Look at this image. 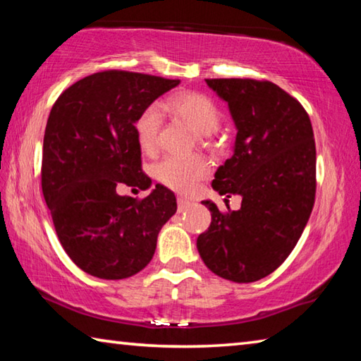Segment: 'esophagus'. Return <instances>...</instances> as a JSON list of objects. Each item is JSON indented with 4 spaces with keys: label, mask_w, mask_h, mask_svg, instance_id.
<instances>
[{
    "label": "esophagus",
    "mask_w": 361,
    "mask_h": 361,
    "mask_svg": "<svg viewBox=\"0 0 361 361\" xmlns=\"http://www.w3.org/2000/svg\"><path fill=\"white\" fill-rule=\"evenodd\" d=\"M176 202H178V212H185L186 209H189V207L192 205L191 200H186V199H183V197H178V200H176Z\"/></svg>",
    "instance_id": "esophagus-1"
}]
</instances>
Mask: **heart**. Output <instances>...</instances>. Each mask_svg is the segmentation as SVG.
Masks as SVG:
<instances>
[{
  "label": "heart",
  "mask_w": 361,
  "mask_h": 361,
  "mask_svg": "<svg viewBox=\"0 0 361 361\" xmlns=\"http://www.w3.org/2000/svg\"><path fill=\"white\" fill-rule=\"evenodd\" d=\"M164 108L181 119L188 127L197 133L202 143H209L212 133L216 132L221 122V109L209 95L200 92H180L166 102ZM161 111L156 105H149L140 111L133 132L138 146L146 154L157 148V135L161 129ZM210 172L209 162L202 156H167L156 164V178L173 191L191 192L199 181L207 178Z\"/></svg>",
  "instance_id": "heart-1"
}]
</instances>
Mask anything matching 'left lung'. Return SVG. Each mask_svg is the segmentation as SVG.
<instances>
[{"label":"left lung","mask_w":361,"mask_h":361,"mask_svg":"<svg viewBox=\"0 0 361 361\" xmlns=\"http://www.w3.org/2000/svg\"><path fill=\"white\" fill-rule=\"evenodd\" d=\"M228 102L237 127L234 154L212 186L240 194L239 210L219 212L212 200L209 229L197 250L213 274L256 282L288 258L315 202V140L309 114L277 84L250 78L205 79Z\"/></svg>","instance_id":"left-lung-1"}]
</instances>
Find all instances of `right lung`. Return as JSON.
<instances>
[{"label":"right lung","instance_id":"obj_1","mask_svg":"<svg viewBox=\"0 0 361 361\" xmlns=\"http://www.w3.org/2000/svg\"><path fill=\"white\" fill-rule=\"evenodd\" d=\"M178 84L108 70L79 79L54 103L42 143V195L66 255L90 276L119 280L142 271L175 215V194L166 186L143 199L119 189L151 186L133 122Z\"/></svg>","mask_w":361,"mask_h":361}]
</instances>
